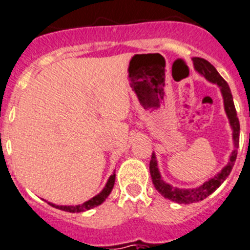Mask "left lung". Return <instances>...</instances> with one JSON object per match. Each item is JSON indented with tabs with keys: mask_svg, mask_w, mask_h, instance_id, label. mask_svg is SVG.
I'll list each match as a JSON object with an SVG mask.
<instances>
[{
	"mask_svg": "<svg viewBox=\"0 0 250 250\" xmlns=\"http://www.w3.org/2000/svg\"><path fill=\"white\" fill-rule=\"evenodd\" d=\"M193 60V66H194L195 71L201 76H203L207 81L210 83H214L219 87L222 97H223L224 103V111H226L227 117L229 120V125H230L231 130H233V142H234V150L231 152L230 157H229V162L227 166L222 168L220 172H218L214 177H210L208 181L204 182L199 187L195 188H177V187L170 186L169 183L164 182L162 178L161 172L158 169V163H157V158L154 152L152 153V158H150L149 163V172L150 177H152V182L156 187V189L163 195L164 198H167L169 201L175 202L179 204H190L197 203L199 201H203L204 198L212 194L217 188H219L220 184L223 183L231 172V168L234 166V162L237 159V148L239 146V120L237 117V111H235L234 102H233V96H231L230 88H229L228 83L224 81V78L218 73L215 67L210 64L208 61L201 57H194Z\"/></svg>",
	"mask_w": 250,
	"mask_h": 250,
	"instance_id": "8db88e82",
	"label": "left lung"
}]
</instances>
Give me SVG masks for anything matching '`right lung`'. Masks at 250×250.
<instances>
[{
	"instance_id": "add662e5",
	"label": "right lung",
	"mask_w": 250,
	"mask_h": 250,
	"mask_svg": "<svg viewBox=\"0 0 250 250\" xmlns=\"http://www.w3.org/2000/svg\"><path fill=\"white\" fill-rule=\"evenodd\" d=\"M114 181H116V172H113V174L111 175L105 183L104 188L102 189V192L98 193L97 195H94L93 198H91L89 201L84 202L83 204H78V206H57V204L49 203V206L55 207V208L61 209V210H64V212H69V213H80V212H86V210H89V209L94 208V207L100 206L102 204L103 202L105 201V198L108 197L111 194L112 189H113L114 186Z\"/></svg>"
}]
</instances>
